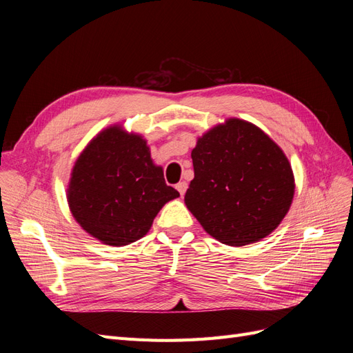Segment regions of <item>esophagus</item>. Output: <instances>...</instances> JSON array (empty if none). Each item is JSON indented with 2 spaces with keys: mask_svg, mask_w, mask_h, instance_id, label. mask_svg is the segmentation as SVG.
Returning <instances> with one entry per match:
<instances>
[{
  "mask_svg": "<svg viewBox=\"0 0 353 353\" xmlns=\"http://www.w3.org/2000/svg\"><path fill=\"white\" fill-rule=\"evenodd\" d=\"M176 190L179 191L181 196H184L185 191H187V183H185V181H181V183H178L176 184Z\"/></svg>",
  "mask_w": 353,
  "mask_h": 353,
  "instance_id": "obj_1",
  "label": "esophagus"
}]
</instances>
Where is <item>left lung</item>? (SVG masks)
<instances>
[{"instance_id": "left-lung-1", "label": "left lung", "mask_w": 353, "mask_h": 353, "mask_svg": "<svg viewBox=\"0 0 353 353\" xmlns=\"http://www.w3.org/2000/svg\"><path fill=\"white\" fill-rule=\"evenodd\" d=\"M185 205L213 239L244 245L280 225L294 196L281 148L258 126L228 119L197 140Z\"/></svg>"}]
</instances>
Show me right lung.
I'll use <instances>...</instances> for the list:
<instances>
[{"label":"right lung","mask_w":353,"mask_h":353,"mask_svg":"<svg viewBox=\"0 0 353 353\" xmlns=\"http://www.w3.org/2000/svg\"><path fill=\"white\" fill-rule=\"evenodd\" d=\"M179 196L165 183L141 135L119 125L101 131L85 147L68 188L73 218L92 237L126 245L144 237L165 203Z\"/></svg>","instance_id":"obj_1"}]
</instances>
